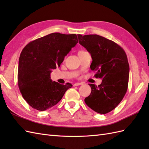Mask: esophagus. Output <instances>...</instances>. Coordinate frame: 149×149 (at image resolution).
<instances>
[{
    "instance_id": "esophagus-1",
    "label": "esophagus",
    "mask_w": 149,
    "mask_h": 149,
    "mask_svg": "<svg viewBox=\"0 0 149 149\" xmlns=\"http://www.w3.org/2000/svg\"><path fill=\"white\" fill-rule=\"evenodd\" d=\"M81 84H83V83H75V84H74V85H73V86H79V85H81Z\"/></svg>"
}]
</instances>
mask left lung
<instances>
[{"instance_id":"1","label":"left lung","mask_w":149,"mask_h":149,"mask_svg":"<svg viewBox=\"0 0 149 149\" xmlns=\"http://www.w3.org/2000/svg\"><path fill=\"white\" fill-rule=\"evenodd\" d=\"M79 43L90 53L91 70L95 77L102 79L97 86L89 84L91 92L84 99L86 105L95 111L106 114L118 105L127 92L129 65L127 55L121 47L97 34H78Z\"/></svg>"}]
</instances>
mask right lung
<instances>
[{
    "label": "right lung",
    "mask_w": 149,
    "mask_h": 149,
    "mask_svg": "<svg viewBox=\"0 0 149 149\" xmlns=\"http://www.w3.org/2000/svg\"><path fill=\"white\" fill-rule=\"evenodd\" d=\"M78 43L75 34L54 33L29 42L20 54L18 85L29 105L45 111L61 100L70 83L61 84L50 79L52 69L59 67L65 57Z\"/></svg>",
    "instance_id": "add662e5"
}]
</instances>
